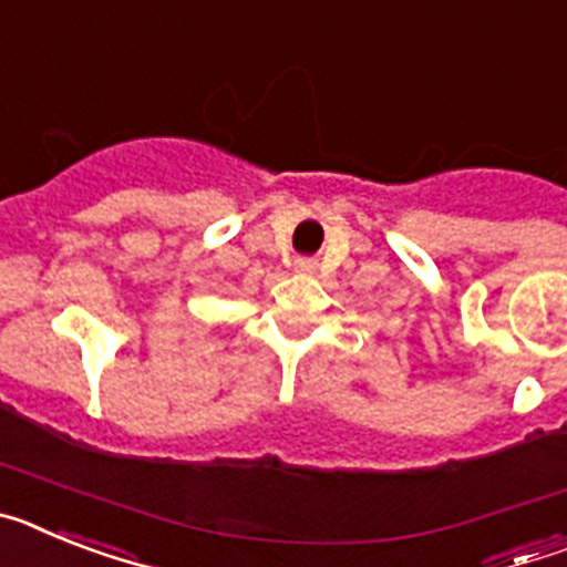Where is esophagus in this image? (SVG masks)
Segmentation results:
<instances>
[{
	"label": "esophagus",
	"instance_id": "esophagus-1",
	"mask_svg": "<svg viewBox=\"0 0 567 567\" xmlns=\"http://www.w3.org/2000/svg\"><path fill=\"white\" fill-rule=\"evenodd\" d=\"M315 267H318V260L315 258H295V269H298V272H315Z\"/></svg>",
	"mask_w": 567,
	"mask_h": 567
}]
</instances>
